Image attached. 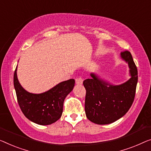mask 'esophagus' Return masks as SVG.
<instances>
[{
	"label": "esophagus",
	"mask_w": 151,
	"mask_h": 151,
	"mask_svg": "<svg viewBox=\"0 0 151 151\" xmlns=\"http://www.w3.org/2000/svg\"><path fill=\"white\" fill-rule=\"evenodd\" d=\"M83 82V78L82 77H78L76 78V83L77 85H82Z\"/></svg>",
	"instance_id": "34e87169"
}]
</instances>
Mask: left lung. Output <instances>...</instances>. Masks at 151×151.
Masks as SVG:
<instances>
[{"label":"left lung","mask_w":151,"mask_h":151,"mask_svg":"<svg viewBox=\"0 0 151 151\" xmlns=\"http://www.w3.org/2000/svg\"><path fill=\"white\" fill-rule=\"evenodd\" d=\"M121 58L127 63L131 78L119 85L106 82L94 73L83 81L86 96L85 111L87 119L98 125L110 124L124 116L132 106L138 83V70L131 53L124 51Z\"/></svg>","instance_id":"8db88e82"}]
</instances>
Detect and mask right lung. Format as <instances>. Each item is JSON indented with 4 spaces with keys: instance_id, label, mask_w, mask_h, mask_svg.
<instances>
[{
    "instance_id": "obj_1",
    "label": "right lung",
    "mask_w": 151,
    "mask_h": 151,
    "mask_svg": "<svg viewBox=\"0 0 151 151\" xmlns=\"http://www.w3.org/2000/svg\"><path fill=\"white\" fill-rule=\"evenodd\" d=\"M13 83L17 102L26 117L37 124L47 125L61 117L64 99L73 89L75 81L72 78L61 82L44 93H29L18 81L16 68Z\"/></svg>"
}]
</instances>
